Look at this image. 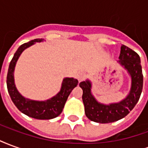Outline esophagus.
Returning <instances> with one entry per match:
<instances>
[{
  "instance_id": "34e87169",
  "label": "esophagus",
  "mask_w": 148,
  "mask_h": 148,
  "mask_svg": "<svg viewBox=\"0 0 148 148\" xmlns=\"http://www.w3.org/2000/svg\"><path fill=\"white\" fill-rule=\"evenodd\" d=\"M85 77H86V74L84 72H80L79 74H77V79H78L79 82L83 81L85 79Z\"/></svg>"
}]
</instances>
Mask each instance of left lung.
Wrapping results in <instances>:
<instances>
[{
	"label": "left lung",
	"instance_id": "1",
	"mask_svg": "<svg viewBox=\"0 0 148 148\" xmlns=\"http://www.w3.org/2000/svg\"><path fill=\"white\" fill-rule=\"evenodd\" d=\"M118 62L127 70L131 76V89L127 96L120 102L105 105L98 102L91 93L92 84L86 80L79 83L83 90L82 101L88 119L100 124L112 123L126 116L140 99L143 90V73L140 58L136 52L122 45Z\"/></svg>",
	"mask_w": 148,
	"mask_h": 148
}]
</instances>
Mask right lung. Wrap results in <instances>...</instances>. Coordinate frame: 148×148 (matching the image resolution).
I'll return each instance as SVG.
<instances>
[{
  "instance_id": "add662e5",
  "label": "right lung",
  "mask_w": 148,
  "mask_h": 148,
  "mask_svg": "<svg viewBox=\"0 0 148 148\" xmlns=\"http://www.w3.org/2000/svg\"><path fill=\"white\" fill-rule=\"evenodd\" d=\"M42 41H43V39H33L22 44L17 49L8 67L7 88L12 102L21 112L38 120H50L61 114L68 97L74 87L77 86L78 81L73 77H65L62 81L60 91L51 99L44 101L27 99L18 92L14 82V70L18 58L25 49L33 45L35 42Z\"/></svg>"
}]
</instances>
